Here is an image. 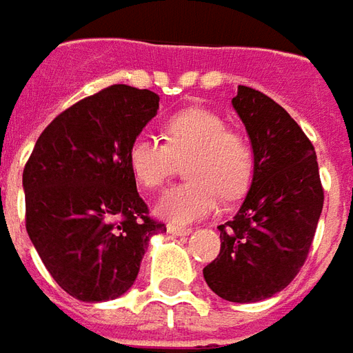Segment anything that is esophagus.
<instances>
[{"mask_svg": "<svg viewBox=\"0 0 353 353\" xmlns=\"http://www.w3.org/2000/svg\"><path fill=\"white\" fill-rule=\"evenodd\" d=\"M167 232L172 234V236H188V234H192V228H188V226H179V224H169Z\"/></svg>", "mask_w": 353, "mask_h": 353, "instance_id": "34e87169", "label": "esophagus"}]
</instances>
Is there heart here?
I'll use <instances>...</instances> for the list:
<instances>
[{
  "label": "heart",
  "instance_id": "heart-1",
  "mask_svg": "<svg viewBox=\"0 0 353 353\" xmlns=\"http://www.w3.org/2000/svg\"><path fill=\"white\" fill-rule=\"evenodd\" d=\"M165 142L142 132L132 141L127 159L134 181L159 190L171 179L176 161L189 157L190 181L172 186L156 205V212L174 224L203 219L222 197L239 196L252 174V150L243 134L226 129V121L207 108H188L165 121Z\"/></svg>",
  "mask_w": 353,
  "mask_h": 353
}]
</instances>
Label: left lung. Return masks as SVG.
<instances>
[{
  "mask_svg": "<svg viewBox=\"0 0 353 353\" xmlns=\"http://www.w3.org/2000/svg\"><path fill=\"white\" fill-rule=\"evenodd\" d=\"M232 106L251 141L252 181L236 216L219 226L221 252L203 277L221 299L245 304L283 291L301 272L323 188L316 150L285 108L245 85Z\"/></svg>",
  "mask_w": 353,
  "mask_h": 353,
  "instance_id": "8db88e82",
  "label": "left lung"
}]
</instances>
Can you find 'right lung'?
Returning a JSON list of instances; mask_svg holds the SVG:
<instances>
[{
  "mask_svg": "<svg viewBox=\"0 0 353 353\" xmlns=\"http://www.w3.org/2000/svg\"><path fill=\"white\" fill-rule=\"evenodd\" d=\"M159 108L148 89L112 85L64 110L22 172L26 230L52 279L83 302L114 301L139 276L152 221L129 148Z\"/></svg>",
  "mask_w": 353,
  "mask_h": 353,
  "instance_id": "right-lung-1",
  "label": "right lung"
}]
</instances>
